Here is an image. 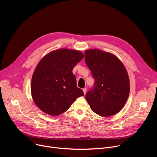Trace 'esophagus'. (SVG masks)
Returning <instances> with one entry per match:
<instances>
[{
    "label": "esophagus",
    "mask_w": 157,
    "mask_h": 157,
    "mask_svg": "<svg viewBox=\"0 0 157 157\" xmlns=\"http://www.w3.org/2000/svg\"><path fill=\"white\" fill-rule=\"evenodd\" d=\"M82 91H83L84 94H86V92H87V88H84V89H82Z\"/></svg>",
    "instance_id": "34e87169"
}]
</instances>
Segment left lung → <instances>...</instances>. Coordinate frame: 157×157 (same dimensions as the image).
Instances as JSON below:
<instances>
[{"instance_id": "left-lung-1", "label": "left lung", "mask_w": 157, "mask_h": 157, "mask_svg": "<svg viewBox=\"0 0 157 157\" xmlns=\"http://www.w3.org/2000/svg\"><path fill=\"white\" fill-rule=\"evenodd\" d=\"M85 62L94 79V87L86 99L94 113L102 117L115 115L123 108L130 93L127 71L114 55L98 49L84 52Z\"/></svg>"}]
</instances>
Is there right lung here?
<instances>
[{
  "instance_id": "right-lung-1",
  "label": "right lung",
  "mask_w": 157,
  "mask_h": 157,
  "mask_svg": "<svg viewBox=\"0 0 157 157\" xmlns=\"http://www.w3.org/2000/svg\"><path fill=\"white\" fill-rule=\"evenodd\" d=\"M83 58L80 51L62 48L48 53L39 61L32 78L31 94L43 113L59 116L84 96L72 71Z\"/></svg>"
}]
</instances>
